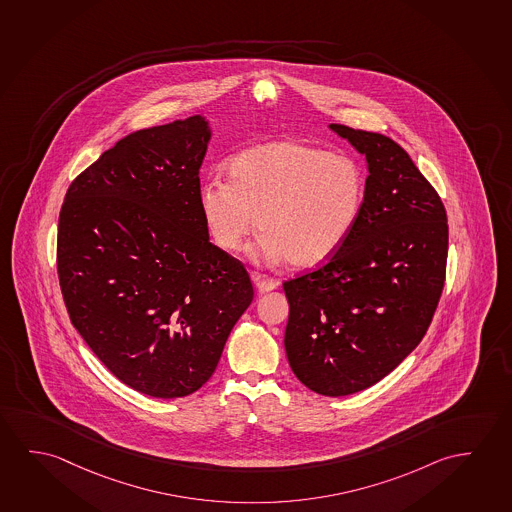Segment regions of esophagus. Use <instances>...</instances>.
<instances>
[{"label": "esophagus", "instance_id": "34e87169", "mask_svg": "<svg viewBox=\"0 0 512 512\" xmlns=\"http://www.w3.org/2000/svg\"><path fill=\"white\" fill-rule=\"evenodd\" d=\"M252 279H254V284H256V288H258L261 293L272 292V290H276L277 286H279L277 279L261 276V274H254Z\"/></svg>", "mask_w": 512, "mask_h": 512}]
</instances>
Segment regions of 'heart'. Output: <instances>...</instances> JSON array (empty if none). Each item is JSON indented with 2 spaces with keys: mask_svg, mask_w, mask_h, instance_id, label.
<instances>
[{
  "mask_svg": "<svg viewBox=\"0 0 512 512\" xmlns=\"http://www.w3.org/2000/svg\"><path fill=\"white\" fill-rule=\"evenodd\" d=\"M226 171L228 181L208 178L199 188L204 224L224 251L244 247L258 215L263 236L254 258L317 267L345 244L363 211L361 165L304 140L249 147L229 160Z\"/></svg>",
  "mask_w": 512,
  "mask_h": 512,
  "instance_id": "b5f03b06",
  "label": "heart"
}]
</instances>
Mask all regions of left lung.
I'll return each instance as SVG.
<instances>
[{"label":"left lung","mask_w":512,"mask_h":512,"mask_svg":"<svg viewBox=\"0 0 512 512\" xmlns=\"http://www.w3.org/2000/svg\"><path fill=\"white\" fill-rule=\"evenodd\" d=\"M329 128L365 156V203L331 260L284 281V349L309 390L345 397L393 372L427 333L445 284L448 224L438 192L395 140Z\"/></svg>","instance_id":"left-lung-1"}]
</instances>
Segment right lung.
I'll list each match as a JSON object with an SVG mask.
<instances>
[{
    "instance_id": "right-lung-1",
    "label": "right lung",
    "mask_w": 512,
    "mask_h": 512,
    "mask_svg": "<svg viewBox=\"0 0 512 512\" xmlns=\"http://www.w3.org/2000/svg\"><path fill=\"white\" fill-rule=\"evenodd\" d=\"M210 138L203 115L131 133L74 179L58 217L71 322L119 381L149 397L199 390L254 297L199 208Z\"/></svg>"
}]
</instances>
